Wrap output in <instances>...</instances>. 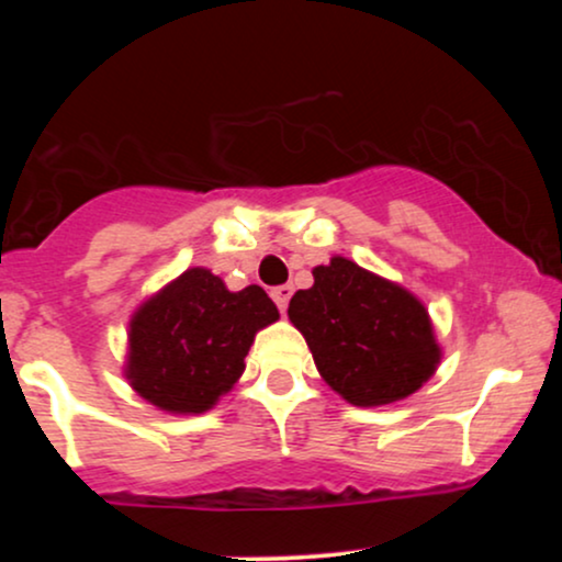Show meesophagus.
<instances>
[{
  "instance_id": "34e87169",
  "label": "esophagus",
  "mask_w": 562,
  "mask_h": 562,
  "mask_svg": "<svg viewBox=\"0 0 562 562\" xmlns=\"http://www.w3.org/2000/svg\"><path fill=\"white\" fill-rule=\"evenodd\" d=\"M290 295H293V288H290V285H277V288H272V299H274L277 306H280V312H285V308H288Z\"/></svg>"
}]
</instances>
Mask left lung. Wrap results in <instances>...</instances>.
I'll use <instances>...</instances> for the list:
<instances>
[{"mask_svg":"<svg viewBox=\"0 0 562 562\" xmlns=\"http://www.w3.org/2000/svg\"><path fill=\"white\" fill-rule=\"evenodd\" d=\"M312 274L314 285L290 299L288 317L335 393L353 406H383L434 378L441 346L415 293L344 256Z\"/></svg>","mask_w":562,"mask_h":562,"instance_id":"left-lung-1","label":"left lung"}]
</instances>
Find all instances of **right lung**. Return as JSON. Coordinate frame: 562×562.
Here are the masks:
<instances>
[{"label":"right lung","mask_w":562,"mask_h":562,"mask_svg":"<svg viewBox=\"0 0 562 562\" xmlns=\"http://www.w3.org/2000/svg\"><path fill=\"white\" fill-rule=\"evenodd\" d=\"M277 319L263 288L232 293L211 269L192 267L132 314L124 378L160 412H209L240 380L256 333Z\"/></svg>","instance_id":"add662e5"}]
</instances>
